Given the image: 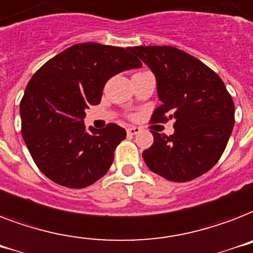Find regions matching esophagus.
<instances>
[{
	"instance_id": "esophagus-1",
	"label": "esophagus",
	"mask_w": 253,
	"mask_h": 253,
	"mask_svg": "<svg viewBox=\"0 0 253 253\" xmlns=\"http://www.w3.org/2000/svg\"><path fill=\"white\" fill-rule=\"evenodd\" d=\"M139 130H141V129H139L138 126H129V128L126 129V133H128V136H134V134L139 133Z\"/></svg>"
}]
</instances>
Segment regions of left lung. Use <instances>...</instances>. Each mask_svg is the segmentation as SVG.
Instances as JSON below:
<instances>
[{"label":"left lung","mask_w":253,"mask_h":253,"mask_svg":"<svg viewBox=\"0 0 253 253\" xmlns=\"http://www.w3.org/2000/svg\"><path fill=\"white\" fill-rule=\"evenodd\" d=\"M130 52L157 78L162 104L151 121L175 120L171 136L151 132L154 143L142 153L143 161L169 181L201 176L219 161L235 124V106L223 81L199 58L175 46H132Z\"/></svg>","instance_id":"left-lung-1"}]
</instances>
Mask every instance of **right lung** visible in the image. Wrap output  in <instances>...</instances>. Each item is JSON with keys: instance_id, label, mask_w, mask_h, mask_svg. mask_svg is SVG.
I'll use <instances>...</instances> for the list:
<instances>
[{"instance_id": "add662e5", "label": "right lung", "mask_w": 253, "mask_h": 253, "mask_svg": "<svg viewBox=\"0 0 253 253\" xmlns=\"http://www.w3.org/2000/svg\"><path fill=\"white\" fill-rule=\"evenodd\" d=\"M142 66L121 46L72 45L32 76L21 100L22 137L38 169L54 183L86 188L107 173L126 137L117 124L86 130L88 106L100 103L111 77Z\"/></svg>"}]
</instances>
